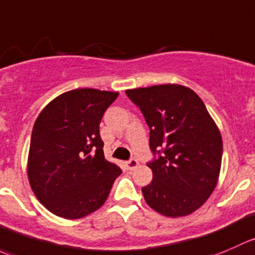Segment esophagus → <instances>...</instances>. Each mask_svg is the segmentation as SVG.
Segmentation results:
<instances>
[{"instance_id":"1","label":"esophagus","mask_w":255,"mask_h":255,"mask_svg":"<svg viewBox=\"0 0 255 255\" xmlns=\"http://www.w3.org/2000/svg\"><path fill=\"white\" fill-rule=\"evenodd\" d=\"M126 167H127V169H129V170H132V169H134L135 167H138V160L137 159H129V160H127V162H126Z\"/></svg>"}]
</instances>
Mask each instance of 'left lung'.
Masks as SVG:
<instances>
[{
  "instance_id": "1",
  "label": "left lung",
  "mask_w": 255,
  "mask_h": 255,
  "mask_svg": "<svg viewBox=\"0 0 255 255\" xmlns=\"http://www.w3.org/2000/svg\"><path fill=\"white\" fill-rule=\"evenodd\" d=\"M149 127L153 179L142 188L150 208L183 217L203 206L217 185L223 142L203 101L190 88L160 85L126 91Z\"/></svg>"
}]
</instances>
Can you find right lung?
<instances>
[{
  "mask_svg": "<svg viewBox=\"0 0 255 255\" xmlns=\"http://www.w3.org/2000/svg\"><path fill=\"white\" fill-rule=\"evenodd\" d=\"M117 92L80 88L54 98L34 122L28 180L51 213L78 219L97 211L122 173L103 153L100 123Z\"/></svg>",
  "mask_w": 255,
  "mask_h": 255,
  "instance_id": "right-lung-1",
  "label": "right lung"
}]
</instances>
